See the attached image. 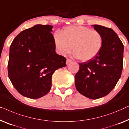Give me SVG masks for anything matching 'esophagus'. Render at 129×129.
Instances as JSON below:
<instances>
[{"mask_svg":"<svg viewBox=\"0 0 129 129\" xmlns=\"http://www.w3.org/2000/svg\"><path fill=\"white\" fill-rule=\"evenodd\" d=\"M72 62V60L71 59H67V61H66V64L68 65V64H70V62Z\"/></svg>","mask_w":129,"mask_h":129,"instance_id":"esophagus-1","label":"esophagus"}]
</instances>
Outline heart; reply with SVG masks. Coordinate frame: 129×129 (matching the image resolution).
I'll return each mask as SVG.
<instances>
[{
    "label": "heart",
    "instance_id": "heart-1",
    "mask_svg": "<svg viewBox=\"0 0 129 129\" xmlns=\"http://www.w3.org/2000/svg\"><path fill=\"white\" fill-rule=\"evenodd\" d=\"M54 42L59 54L66 55L73 47L74 56L85 62L99 54L102 48L103 38L98 30L82 26H72L65 28L61 34L55 33Z\"/></svg>",
    "mask_w": 129,
    "mask_h": 129
}]
</instances>
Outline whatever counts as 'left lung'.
Returning a JSON list of instances; mask_svg holds the SVG:
<instances>
[{"instance_id":"left-lung-1","label":"left lung","mask_w":129,"mask_h":129,"mask_svg":"<svg viewBox=\"0 0 129 129\" xmlns=\"http://www.w3.org/2000/svg\"><path fill=\"white\" fill-rule=\"evenodd\" d=\"M93 26L103 36L102 48L93 59L79 63L75 84L82 95L96 99L108 95L120 78L124 46L112 28L96 24Z\"/></svg>"}]
</instances>
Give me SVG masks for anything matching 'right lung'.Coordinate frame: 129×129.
<instances>
[{"mask_svg":"<svg viewBox=\"0 0 129 129\" xmlns=\"http://www.w3.org/2000/svg\"><path fill=\"white\" fill-rule=\"evenodd\" d=\"M53 27L37 24L20 33L10 47L8 75L16 90L37 99L48 93L52 75L66 66V58L55 52Z\"/></svg>","mask_w":129,"mask_h":129,"instance_id":"1","label":"right lung"}]
</instances>
